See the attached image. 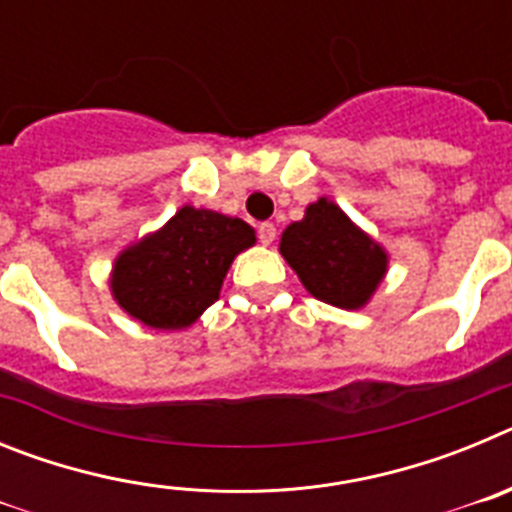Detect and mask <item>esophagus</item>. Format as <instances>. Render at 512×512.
I'll return each instance as SVG.
<instances>
[{"instance_id":"esophagus-1","label":"esophagus","mask_w":512,"mask_h":512,"mask_svg":"<svg viewBox=\"0 0 512 512\" xmlns=\"http://www.w3.org/2000/svg\"><path fill=\"white\" fill-rule=\"evenodd\" d=\"M274 238H277V225L261 223L259 225V241L264 243V246H269V243H274Z\"/></svg>"}]
</instances>
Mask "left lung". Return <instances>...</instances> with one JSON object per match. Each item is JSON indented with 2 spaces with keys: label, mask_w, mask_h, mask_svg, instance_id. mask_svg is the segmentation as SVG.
Segmentation results:
<instances>
[{
  "label": "left lung",
  "mask_w": 512,
  "mask_h": 512,
  "mask_svg": "<svg viewBox=\"0 0 512 512\" xmlns=\"http://www.w3.org/2000/svg\"><path fill=\"white\" fill-rule=\"evenodd\" d=\"M279 251L312 297L346 310L364 305L387 271V253L328 200L284 230Z\"/></svg>",
  "instance_id": "left-lung-1"
}]
</instances>
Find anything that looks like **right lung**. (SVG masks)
I'll return each instance as SVG.
<instances>
[{
    "label": "right lung",
    "instance_id": "right-lung-1",
    "mask_svg": "<svg viewBox=\"0 0 512 512\" xmlns=\"http://www.w3.org/2000/svg\"><path fill=\"white\" fill-rule=\"evenodd\" d=\"M253 243V228L238 217L187 205L117 259L112 295L151 328H187L217 300L233 259Z\"/></svg>",
    "mask_w": 512,
    "mask_h": 512
}]
</instances>
